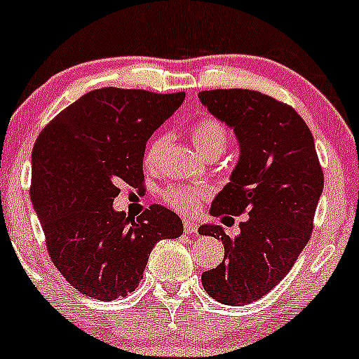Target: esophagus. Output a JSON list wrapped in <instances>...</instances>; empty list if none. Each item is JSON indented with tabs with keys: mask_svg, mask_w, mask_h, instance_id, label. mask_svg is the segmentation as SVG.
I'll use <instances>...</instances> for the list:
<instances>
[{
	"mask_svg": "<svg viewBox=\"0 0 359 359\" xmlns=\"http://www.w3.org/2000/svg\"><path fill=\"white\" fill-rule=\"evenodd\" d=\"M183 229H184V233H187V234H194V233H196V231H198V226H196V222L191 221V219H184Z\"/></svg>",
	"mask_w": 359,
	"mask_h": 359,
	"instance_id": "34e87169",
	"label": "esophagus"
}]
</instances>
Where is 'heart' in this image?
Masks as SVG:
<instances>
[{
  "label": "heart",
  "mask_w": 359,
  "mask_h": 359,
  "mask_svg": "<svg viewBox=\"0 0 359 359\" xmlns=\"http://www.w3.org/2000/svg\"><path fill=\"white\" fill-rule=\"evenodd\" d=\"M190 138L194 142L195 149L207 157L212 152L224 150L227 144V133L221 121L214 118H202L194 123L190 128ZM164 137L154 138L152 144L149 145L147 154H145V163L147 165H154L159 159L161 150L164 147ZM203 191L198 188H187V187H172L165 191V200L169 205L175 207L180 212H195L198 209L200 200H202Z\"/></svg>",
  "instance_id": "b5f03b06"
}]
</instances>
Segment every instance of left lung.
Returning a JSON list of instances; mask_svg holds the SVG:
<instances>
[{
  "label": "left lung",
  "mask_w": 359,
  "mask_h": 359,
  "mask_svg": "<svg viewBox=\"0 0 359 359\" xmlns=\"http://www.w3.org/2000/svg\"><path fill=\"white\" fill-rule=\"evenodd\" d=\"M198 99L240 145L210 214L248 215L234 238L221 226H200V234L224 245V260L202 273V284L215 302L241 306L267 294L298 260L310 240L323 172L310 128L292 107L246 88L203 90Z\"/></svg>",
  "instance_id": "obj_1"
}]
</instances>
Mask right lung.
I'll list each match as a JSON object with an SVG mask.
<instances>
[{"mask_svg":"<svg viewBox=\"0 0 359 359\" xmlns=\"http://www.w3.org/2000/svg\"><path fill=\"white\" fill-rule=\"evenodd\" d=\"M184 92L104 87L87 92L42 130L32 150L30 200L53 264L90 298L135 291L156 243L180 238V215L152 205L137 219L114 210L118 183L144 180L145 144Z\"/></svg>","mask_w":359,"mask_h":359,"instance_id":"1","label":"right lung"}]
</instances>
